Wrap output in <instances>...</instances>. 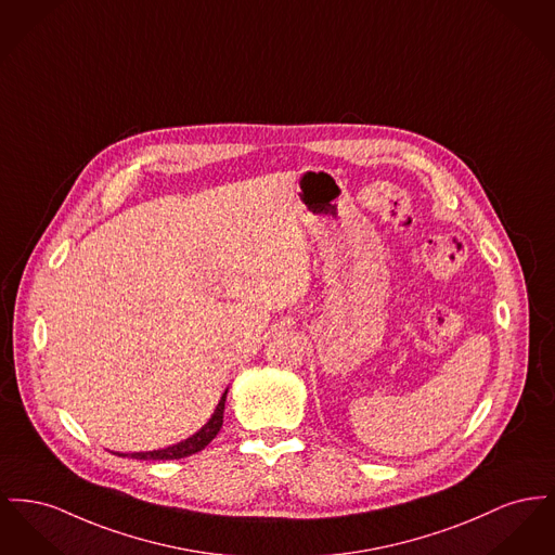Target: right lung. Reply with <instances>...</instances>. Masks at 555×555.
I'll list each match as a JSON object with an SVG mask.
<instances>
[{"mask_svg":"<svg viewBox=\"0 0 555 555\" xmlns=\"http://www.w3.org/2000/svg\"><path fill=\"white\" fill-rule=\"evenodd\" d=\"M227 393H229V390L222 393V400L218 402L216 413L211 415V420L207 422V425H205L201 431H196L195 436H191L189 440H184V442H180V444H173V447H167V449H162V451L128 453V455H126V453H115V455L144 459V461H167V459H182V456L195 455V453L203 451V449L218 436V431H220V427H222V422H224V402H227Z\"/></svg>","mask_w":555,"mask_h":555,"instance_id":"obj_1","label":"right lung"}]
</instances>
